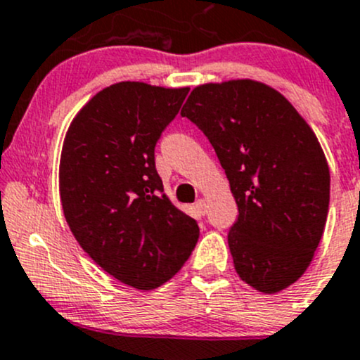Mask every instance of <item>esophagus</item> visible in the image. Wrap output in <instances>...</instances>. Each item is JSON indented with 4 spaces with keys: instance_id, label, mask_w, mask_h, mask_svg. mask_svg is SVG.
<instances>
[{
    "instance_id": "34e87169",
    "label": "esophagus",
    "mask_w": 360,
    "mask_h": 360,
    "mask_svg": "<svg viewBox=\"0 0 360 360\" xmlns=\"http://www.w3.org/2000/svg\"><path fill=\"white\" fill-rule=\"evenodd\" d=\"M195 207H198L199 210V213H202V214H206L207 213V202H206V199H198V201H195Z\"/></svg>"
}]
</instances>
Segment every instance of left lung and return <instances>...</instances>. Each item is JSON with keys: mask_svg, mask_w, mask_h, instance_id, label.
Returning <instances> with one entry per match:
<instances>
[{"mask_svg": "<svg viewBox=\"0 0 360 360\" xmlns=\"http://www.w3.org/2000/svg\"><path fill=\"white\" fill-rule=\"evenodd\" d=\"M180 114L207 136L231 184L236 272L262 292L291 286L328 218L329 168L317 136L279 91L251 79L194 88Z\"/></svg>", "mask_w": 360, "mask_h": 360, "instance_id": "8db88e82", "label": "left lung"}]
</instances>
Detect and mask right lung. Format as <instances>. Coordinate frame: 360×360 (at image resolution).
<instances>
[{
  "label": "right lung",
  "instance_id": "right-lung-1",
  "mask_svg": "<svg viewBox=\"0 0 360 360\" xmlns=\"http://www.w3.org/2000/svg\"><path fill=\"white\" fill-rule=\"evenodd\" d=\"M188 88L123 81L77 112L60 158V201L79 246L107 274L155 290L188 260L198 221L172 205L154 149Z\"/></svg>",
  "mask_w": 360,
  "mask_h": 360
}]
</instances>
